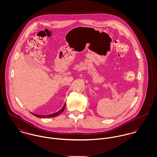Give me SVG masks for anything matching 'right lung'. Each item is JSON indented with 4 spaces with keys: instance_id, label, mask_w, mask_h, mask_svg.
<instances>
[{
    "instance_id": "right-lung-1",
    "label": "right lung",
    "mask_w": 157,
    "mask_h": 157,
    "mask_svg": "<svg viewBox=\"0 0 157 157\" xmlns=\"http://www.w3.org/2000/svg\"><path fill=\"white\" fill-rule=\"evenodd\" d=\"M65 106H66V105L65 104L63 105V106L62 107V108L59 110L58 112H55V113H51V114H49V115H38V114H36V113H31V114H33V115L38 117V118H52V117H57V115H60L62 112H63L64 111V109H65Z\"/></svg>"
}]
</instances>
